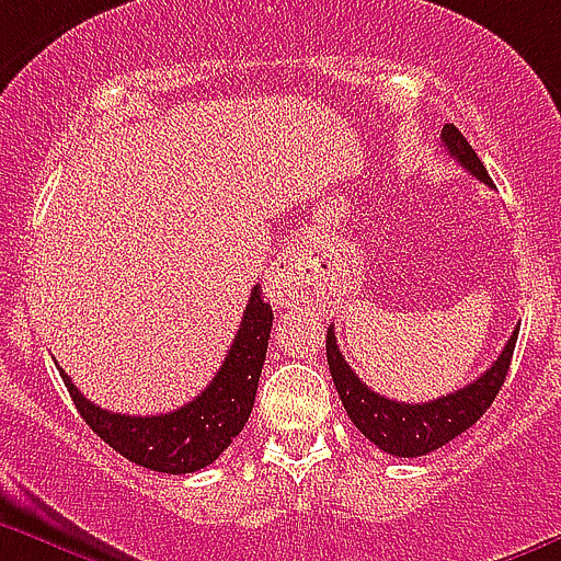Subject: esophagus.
I'll return each instance as SVG.
<instances>
[{
    "label": "esophagus",
    "mask_w": 561,
    "mask_h": 561,
    "mask_svg": "<svg viewBox=\"0 0 561 561\" xmlns=\"http://www.w3.org/2000/svg\"><path fill=\"white\" fill-rule=\"evenodd\" d=\"M324 249L327 245H321V237H296V240H290L282 249L279 260L265 274L268 299L279 307H290L305 299L312 271L321 262L318 256H324Z\"/></svg>",
    "instance_id": "esophagus-1"
}]
</instances>
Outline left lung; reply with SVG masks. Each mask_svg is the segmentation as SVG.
<instances>
[{
	"label": "left lung",
	"instance_id": "obj_1",
	"mask_svg": "<svg viewBox=\"0 0 561 561\" xmlns=\"http://www.w3.org/2000/svg\"><path fill=\"white\" fill-rule=\"evenodd\" d=\"M442 145L467 173H472L478 181L492 186V179H489L483 161L478 159L472 145L463 139V134L456 125H444ZM517 332L519 330L512 332L497 360L478 380L431 402H397L371 391L352 371L350 363L343 360L332 324L327 330V363H330V375L337 388V397H341L343 408H346L357 431L368 442H375L382 453H391V456L400 458H416L427 456V453L438 450V447H444L456 436H461L463 431H469L486 413V408L492 405L497 391L506 382Z\"/></svg>",
	"mask_w": 561,
	"mask_h": 561
}]
</instances>
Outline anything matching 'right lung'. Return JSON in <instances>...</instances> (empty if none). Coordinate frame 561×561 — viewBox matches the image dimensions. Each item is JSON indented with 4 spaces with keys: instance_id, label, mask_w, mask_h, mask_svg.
Instances as JSON below:
<instances>
[{
    "instance_id": "add662e5",
    "label": "right lung",
    "mask_w": 561,
    "mask_h": 561,
    "mask_svg": "<svg viewBox=\"0 0 561 561\" xmlns=\"http://www.w3.org/2000/svg\"><path fill=\"white\" fill-rule=\"evenodd\" d=\"M271 327H274V310L262 301V287H254L234 343L215 380L193 402L159 416L103 411L85 400L72 377L64 375V368L60 377L85 425L119 456L153 472L186 476L209 467L249 422L262 363L268 352Z\"/></svg>"
}]
</instances>
